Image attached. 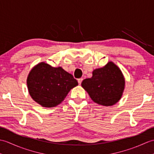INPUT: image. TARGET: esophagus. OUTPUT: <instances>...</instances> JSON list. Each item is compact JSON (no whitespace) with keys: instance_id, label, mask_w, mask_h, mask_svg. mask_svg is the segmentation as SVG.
<instances>
[{"instance_id":"1","label":"esophagus","mask_w":154,"mask_h":154,"mask_svg":"<svg viewBox=\"0 0 154 154\" xmlns=\"http://www.w3.org/2000/svg\"><path fill=\"white\" fill-rule=\"evenodd\" d=\"M82 81H83V79L82 78H80V79H78V83H79V85L81 84V83H82Z\"/></svg>"}]
</instances>
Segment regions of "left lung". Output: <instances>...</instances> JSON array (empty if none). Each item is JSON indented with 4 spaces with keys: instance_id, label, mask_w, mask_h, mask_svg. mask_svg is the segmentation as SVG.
Here are the masks:
<instances>
[{
    "instance_id": "left-lung-1",
    "label": "left lung",
    "mask_w": 154,
    "mask_h": 154,
    "mask_svg": "<svg viewBox=\"0 0 154 154\" xmlns=\"http://www.w3.org/2000/svg\"><path fill=\"white\" fill-rule=\"evenodd\" d=\"M81 86L94 103L102 106H112L122 97L125 79L122 71L113 62L93 71L91 78L84 79Z\"/></svg>"
}]
</instances>
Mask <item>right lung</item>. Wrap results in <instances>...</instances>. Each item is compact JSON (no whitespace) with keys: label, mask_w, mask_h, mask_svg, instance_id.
I'll use <instances>...</instances> for the list:
<instances>
[{"label":"right lung","mask_w":154,"mask_h":154,"mask_svg":"<svg viewBox=\"0 0 154 154\" xmlns=\"http://www.w3.org/2000/svg\"><path fill=\"white\" fill-rule=\"evenodd\" d=\"M78 85L71 74L61 67L41 62L32 69L27 78L28 92L44 107H54L63 101L71 89Z\"/></svg>","instance_id":"1"}]
</instances>
